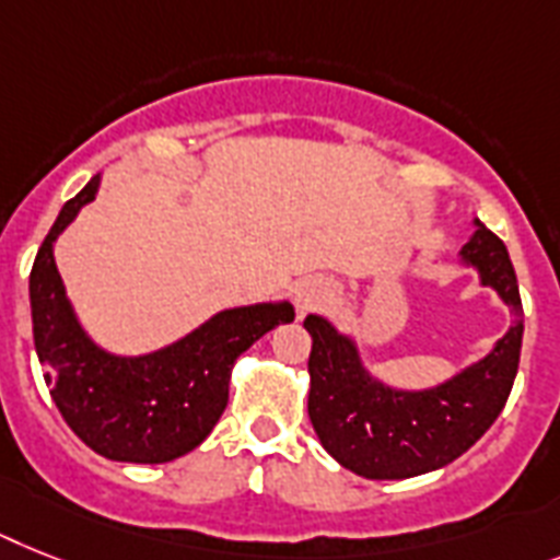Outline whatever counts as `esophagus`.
Returning <instances> with one entry per match:
<instances>
[{"instance_id": "obj_1", "label": "esophagus", "mask_w": 560, "mask_h": 560, "mask_svg": "<svg viewBox=\"0 0 560 560\" xmlns=\"http://www.w3.org/2000/svg\"><path fill=\"white\" fill-rule=\"evenodd\" d=\"M314 303H317V294H314V291H300V294H298V308H300V312H306V308H312Z\"/></svg>"}]
</instances>
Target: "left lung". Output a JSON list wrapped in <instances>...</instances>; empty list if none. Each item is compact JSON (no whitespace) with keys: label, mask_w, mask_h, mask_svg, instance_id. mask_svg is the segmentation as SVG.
Wrapping results in <instances>:
<instances>
[{"label":"left lung","mask_w":560,"mask_h":560,"mask_svg":"<svg viewBox=\"0 0 560 560\" xmlns=\"http://www.w3.org/2000/svg\"><path fill=\"white\" fill-rule=\"evenodd\" d=\"M483 285L498 289L515 326L489 358L429 392H395L372 381L358 363L354 346L323 317L308 314V420L323 450L337 464L369 480H397L432 472L464 455L495 418L512 392L524 337V306L510 254L501 237L480 225L464 246Z\"/></svg>","instance_id":"obj_1"}]
</instances>
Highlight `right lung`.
Instances as JSON below:
<instances>
[{"mask_svg":"<svg viewBox=\"0 0 560 560\" xmlns=\"http://www.w3.org/2000/svg\"><path fill=\"white\" fill-rule=\"evenodd\" d=\"M94 177L59 211L31 269V317L45 383L65 423L96 455L128 464H165L200 446L229 404L231 366L277 323L294 320L283 306H248L217 314L186 340L148 358L100 352L73 320L54 240L85 202Z\"/></svg>","mask_w":560,"mask_h":560,"instance_id":"1","label":"right lung"}]
</instances>
